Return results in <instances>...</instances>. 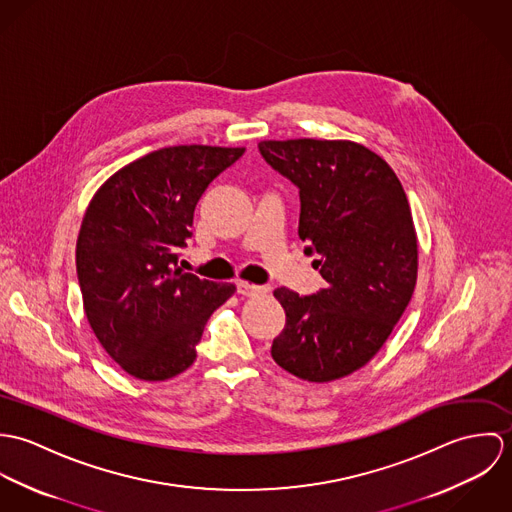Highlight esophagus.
<instances>
[{"label": "esophagus", "instance_id": "esophagus-1", "mask_svg": "<svg viewBox=\"0 0 512 512\" xmlns=\"http://www.w3.org/2000/svg\"><path fill=\"white\" fill-rule=\"evenodd\" d=\"M236 288H238V293H240V295H246V297L270 292V288H268V286H256V284H250V282H238V284H236Z\"/></svg>", "mask_w": 512, "mask_h": 512}]
</instances>
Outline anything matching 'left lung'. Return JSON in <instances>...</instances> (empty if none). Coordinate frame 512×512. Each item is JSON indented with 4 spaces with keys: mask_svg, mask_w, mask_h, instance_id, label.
Listing matches in <instances>:
<instances>
[{
    "mask_svg": "<svg viewBox=\"0 0 512 512\" xmlns=\"http://www.w3.org/2000/svg\"><path fill=\"white\" fill-rule=\"evenodd\" d=\"M258 149L299 189V238L327 282L313 295L274 292L286 327L272 357L309 382L343 378L380 351L416 288L406 193L380 155L349 140H266Z\"/></svg>",
    "mask_w": 512,
    "mask_h": 512,
    "instance_id": "8db88e82",
    "label": "left lung"
}]
</instances>
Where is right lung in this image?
I'll list each match as a JSON object with an SVG mask.
<instances>
[{"mask_svg": "<svg viewBox=\"0 0 512 512\" xmlns=\"http://www.w3.org/2000/svg\"><path fill=\"white\" fill-rule=\"evenodd\" d=\"M244 147L173 146L116 171L92 197L76 240L86 319L128 374L155 382L197 359L207 319L232 293L177 266L195 207Z\"/></svg>", "mask_w": 512, "mask_h": 512, "instance_id": "right-lung-1", "label": "right lung"}]
</instances>
